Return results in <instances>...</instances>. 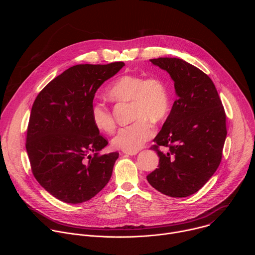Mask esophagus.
<instances>
[{
  "instance_id": "1",
  "label": "esophagus",
  "mask_w": 255,
  "mask_h": 255,
  "mask_svg": "<svg viewBox=\"0 0 255 255\" xmlns=\"http://www.w3.org/2000/svg\"><path fill=\"white\" fill-rule=\"evenodd\" d=\"M123 152L125 153V154H128V155H135V154H137V150H135V151H127V150H123Z\"/></svg>"
}]
</instances>
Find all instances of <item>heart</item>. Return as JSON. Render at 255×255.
<instances>
[{"label": "heart", "mask_w": 255, "mask_h": 255, "mask_svg": "<svg viewBox=\"0 0 255 255\" xmlns=\"http://www.w3.org/2000/svg\"><path fill=\"white\" fill-rule=\"evenodd\" d=\"M107 95L117 103L131 102V116L135 121L121 127L112 140L114 147L122 150H138L154 134L150 120L159 122L169 111V91L165 82L158 77L121 76L109 87ZM91 116L101 131H114L116 124L113 114L105 104L95 102L91 107Z\"/></svg>", "instance_id": "b5f03b06"}]
</instances>
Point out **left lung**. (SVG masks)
<instances>
[{"label": "left lung", "mask_w": 255, "mask_h": 255, "mask_svg": "<svg viewBox=\"0 0 255 255\" xmlns=\"http://www.w3.org/2000/svg\"><path fill=\"white\" fill-rule=\"evenodd\" d=\"M150 61L170 75L177 99L150 147L159 156L158 168L146 177L161 194L185 198L197 193L220 165L225 110L212 80L198 67L174 57Z\"/></svg>", "instance_id": "8db88e82"}]
</instances>
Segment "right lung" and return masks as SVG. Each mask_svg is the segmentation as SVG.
Listing matches in <instances>:
<instances>
[{
	"label": "right lung",
	"instance_id": "obj_1",
	"mask_svg": "<svg viewBox=\"0 0 255 255\" xmlns=\"http://www.w3.org/2000/svg\"><path fill=\"white\" fill-rule=\"evenodd\" d=\"M124 65L71 66L33 103L26 136L31 170L41 187L64 203L91 200L111 178L119 153L100 154L108 140L94 124L91 107L100 86Z\"/></svg>",
	"mask_w": 255,
	"mask_h": 255
}]
</instances>
